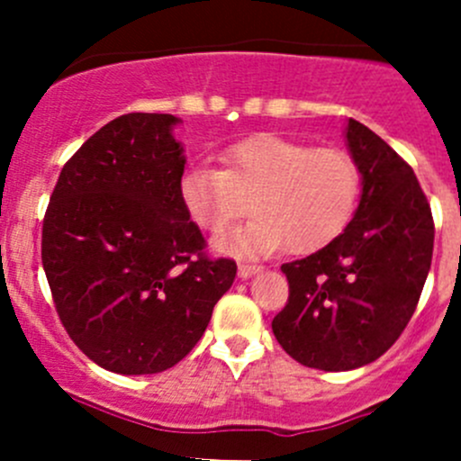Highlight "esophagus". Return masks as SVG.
Masks as SVG:
<instances>
[{
  "mask_svg": "<svg viewBox=\"0 0 461 461\" xmlns=\"http://www.w3.org/2000/svg\"><path fill=\"white\" fill-rule=\"evenodd\" d=\"M260 272L258 265H249V263H239V276L240 278H249L254 276V274Z\"/></svg>",
  "mask_w": 461,
  "mask_h": 461,
  "instance_id": "1",
  "label": "esophagus"
}]
</instances>
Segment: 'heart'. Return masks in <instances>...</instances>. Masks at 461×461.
Wrapping results in <instances>:
<instances>
[{
  "instance_id": "1",
  "label": "heart",
  "mask_w": 461,
  "mask_h": 461,
  "mask_svg": "<svg viewBox=\"0 0 461 461\" xmlns=\"http://www.w3.org/2000/svg\"><path fill=\"white\" fill-rule=\"evenodd\" d=\"M222 169H185L178 192L192 221L221 236L252 209V222L221 240L225 252L263 257L285 248L312 254L350 225L359 198V167L341 149L257 133L221 151Z\"/></svg>"
}]
</instances>
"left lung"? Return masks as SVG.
<instances>
[{"label":"left lung","mask_w":461,"mask_h":461,"mask_svg":"<svg viewBox=\"0 0 461 461\" xmlns=\"http://www.w3.org/2000/svg\"><path fill=\"white\" fill-rule=\"evenodd\" d=\"M346 140L361 174L359 207L332 243L281 265L290 296L272 321L292 359L325 373L373 364L397 341L420 303L435 240L412 167L352 118Z\"/></svg>","instance_id":"8db88e82"}]
</instances>
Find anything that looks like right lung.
I'll use <instances>...</instances> for the list:
<instances>
[{
  "label": "right lung",
  "instance_id": "obj_1",
  "mask_svg": "<svg viewBox=\"0 0 461 461\" xmlns=\"http://www.w3.org/2000/svg\"><path fill=\"white\" fill-rule=\"evenodd\" d=\"M171 113H127L64 165L41 227V265L68 337L100 368L156 375L201 341L236 263L209 258L180 201Z\"/></svg>",
  "mask_w": 461,
  "mask_h": 461
}]
</instances>
